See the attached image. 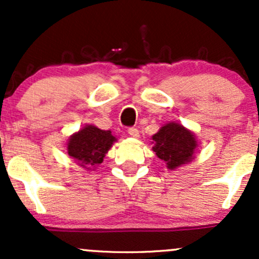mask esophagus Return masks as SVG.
Instances as JSON below:
<instances>
[{
  "mask_svg": "<svg viewBox=\"0 0 259 259\" xmlns=\"http://www.w3.org/2000/svg\"><path fill=\"white\" fill-rule=\"evenodd\" d=\"M127 133H129V135L132 138H139L140 134H139V130L135 129V127H130L129 130H127Z\"/></svg>",
  "mask_w": 259,
  "mask_h": 259,
  "instance_id": "1",
  "label": "esophagus"
}]
</instances>
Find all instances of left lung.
Listing matches in <instances>:
<instances>
[{"label": "left lung", "instance_id": "left-lung-1", "mask_svg": "<svg viewBox=\"0 0 259 259\" xmlns=\"http://www.w3.org/2000/svg\"><path fill=\"white\" fill-rule=\"evenodd\" d=\"M151 140L153 151L170 170L190 163L199 145L194 133L176 121L164 124Z\"/></svg>", "mask_w": 259, "mask_h": 259}]
</instances>
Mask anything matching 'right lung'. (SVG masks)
<instances>
[{
    "label": "right lung",
    "mask_w": 259,
    "mask_h": 259,
    "mask_svg": "<svg viewBox=\"0 0 259 259\" xmlns=\"http://www.w3.org/2000/svg\"><path fill=\"white\" fill-rule=\"evenodd\" d=\"M115 142L117 139L110 130H101L95 125L86 124L79 132L70 135L66 143L67 155L82 168L94 170L103 163Z\"/></svg>",
    "instance_id": "1"
}]
</instances>
